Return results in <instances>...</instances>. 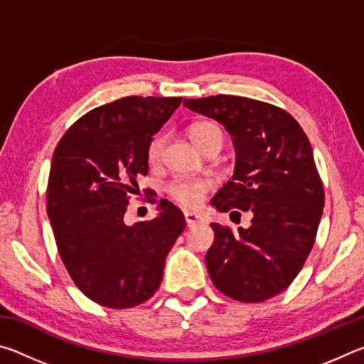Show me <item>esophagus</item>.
Here are the masks:
<instances>
[{"mask_svg": "<svg viewBox=\"0 0 364 364\" xmlns=\"http://www.w3.org/2000/svg\"><path fill=\"white\" fill-rule=\"evenodd\" d=\"M184 220H186V225H188L189 228L202 223V218L199 217V215H196V213H193V212H186V213H184Z\"/></svg>", "mask_w": 364, "mask_h": 364, "instance_id": "esophagus-1", "label": "esophagus"}]
</instances>
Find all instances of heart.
I'll return each mask as SVG.
<instances>
[{
  "mask_svg": "<svg viewBox=\"0 0 364 364\" xmlns=\"http://www.w3.org/2000/svg\"><path fill=\"white\" fill-rule=\"evenodd\" d=\"M191 139L199 149H204L207 144L213 141H221L223 143V130L218 123L215 122H197L189 128ZM164 149V136H154L147 146V159L149 162H157L162 156ZM210 181L205 180H175L168 184V193L176 202H180L184 207H197L204 199V196L210 191Z\"/></svg>",
  "mask_w": 364,
  "mask_h": 364,
  "instance_id": "obj_1",
  "label": "heart"
}]
</instances>
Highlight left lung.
<instances>
[{
    "instance_id": "left-lung-1",
    "label": "left lung",
    "mask_w": 364,
    "mask_h": 364,
    "mask_svg": "<svg viewBox=\"0 0 364 364\" xmlns=\"http://www.w3.org/2000/svg\"><path fill=\"white\" fill-rule=\"evenodd\" d=\"M184 106L220 122L236 147L234 175L212 199L220 212H252L247 230L212 223L205 255L215 287L258 304L286 291L315 244L324 189L305 132L273 104L218 95ZM239 213V212H236Z\"/></svg>"
}]
</instances>
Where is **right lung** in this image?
Instances as JSON below:
<instances>
[{
	"label": "right lung",
	"instance_id": "obj_1",
	"mask_svg": "<svg viewBox=\"0 0 364 364\" xmlns=\"http://www.w3.org/2000/svg\"><path fill=\"white\" fill-rule=\"evenodd\" d=\"M180 104L181 97L152 96L104 104L73 123L54 151L46 210L60 260L80 291L102 306L151 299L186 228L168 200H160L151 221H123L130 194L147 175V146Z\"/></svg>",
	"mask_w": 364,
	"mask_h": 364
}]
</instances>
